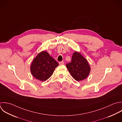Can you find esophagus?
<instances>
[{
    "label": "esophagus",
    "mask_w": 122,
    "mask_h": 122,
    "mask_svg": "<svg viewBox=\"0 0 122 122\" xmlns=\"http://www.w3.org/2000/svg\"><path fill=\"white\" fill-rule=\"evenodd\" d=\"M64 64V61H61V62H59V64L60 65H63Z\"/></svg>",
    "instance_id": "34e87169"
}]
</instances>
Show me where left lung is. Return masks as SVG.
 <instances>
[{"label": "left lung", "mask_w": 122, "mask_h": 122, "mask_svg": "<svg viewBox=\"0 0 122 122\" xmlns=\"http://www.w3.org/2000/svg\"><path fill=\"white\" fill-rule=\"evenodd\" d=\"M66 66L72 77L77 81L83 80L89 75L91 68L87 60L79 52L75 51L71 62Z\"/></svg>", "instance_id": "left-lung-1"}]
</instances>
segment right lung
<instances>
[{
    "label": "right lung",
    "mask_w": 122,
    "mask_h": 122,
    "mask_svg": "<svg viewBox=\"0 0 122 122\" xmlns=\"http://www.w3.org/2000/svg\"><path fill=\"white\" fill-rule=\"evenodd\" d=\"M58 66V63L46 51H43L34 59L30 71L35 78L45 81L52 76Z\"/></svg>",
    "instance_id": "add662e5"
}]
</instances>
